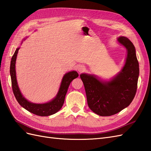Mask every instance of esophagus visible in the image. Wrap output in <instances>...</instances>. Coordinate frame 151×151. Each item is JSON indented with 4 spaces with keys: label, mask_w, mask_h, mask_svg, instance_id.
I'll return each mask as SVG.
<instances>
[{
    "label": "esophagus",
    "mask_w": 151,
    "mask_h": 151,
    "mask_svg": "<svg viewBox=\"0 0 151 151\" xmlns=\"http://www.w3.org/2000/svg\"><path fill=\"white\" fill-rule=\"evenodd\" d=\"M77 69H78V72L81 73L85 70V67L83 66V65H80V66H78V68H77Z\"/></svg>",
    "instance_id": "obj_1"
}]
</instances>
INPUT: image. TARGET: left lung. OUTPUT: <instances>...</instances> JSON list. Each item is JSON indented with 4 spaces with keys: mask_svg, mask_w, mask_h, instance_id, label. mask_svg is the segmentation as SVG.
<instances>
[{
    "mask_svg": "<svg viewBox=\"0 0 151 151\" xmlns=\"http://www.w3.org/2000/svg\"><path fill=\"white\" fill-rule=\"evenodd\" d=\"M117 41L127 50L122 70L109 81L97 76L80 75L90 109L100 116H110L128 106L136 94L139 76V64L135 48L128 38L121 36Z\"/></svg>",
    "mask_w": 151,
    "mask_h": 151,
    "instance_id": "8db88e82",
    "label": "left lung"
}]
</instances>
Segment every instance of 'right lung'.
I'll return each instance as SVG.
<instances>
[{"instance_id": "1", "label": "right lung", "mask_w": 151, "mask_h": 151, "mask_svg": "<svg viewBox=\"0 0 151 151\" xmlns=\"http://www.w3.org/2000/svg\"><path fill=\"white\" fill-rule=\"evenodd\" d=\"M25 40V39H24V40ZM19 49H20V47L17 48L16 51L14 52V55L12 57V59H11L10 65L11 84H12V88L14 95L17 101L25 110L30 111V113L39 116H49L57 113L63 105L65 95H66L69 85H70L73 80H74L78 76V73L76 71H71L65 73L61 81V83L57 94L51 101L41 104L34 103L29 101L27 99H26L24 98V96H23L17 83L15 64H16L17 57Z\"/></svg>"}]
</instances>
